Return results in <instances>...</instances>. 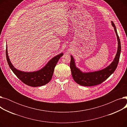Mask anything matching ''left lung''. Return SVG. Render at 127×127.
<instances>
[{
  "label": "left lung",
  "mask_w": 127,
  "mask_h": 127,
  "mask_svg": "<svg viewBox=\"0 0 127 127\" xmlns=\"http://www.w3.org/2000/svg\"><path fill=\"white\" fill-rule=\"evenodd\" d=\"M111 23L112 25L114 27L117 36L118 48L116 55L114 60L108 67L96 71L84 72L76 67L74 58L72 56H70L71 60L70 62V68L71 75L75 81L79 85L85 86H92L101 84L106 79H108L114 72L117 68L121 52V44L115 24L113 22H111Z\"/></svg>",
  "instance_id": "left-lung-1"
}]
</instances>
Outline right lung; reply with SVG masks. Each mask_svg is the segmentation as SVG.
Segmentation results:
<instances>
[{
    "label": "right lung",
    "instance_id": "1",
    "mask_svg": "<svg viewBox=\"0 0 127 127\" xmlns=\"http://www.w3.org/2000/svg\"><path fill=\"white\" fill-rule=\"evenodd\" d=\"M63 53L52 58L41 69L33 72H25L16 69L11 63L9 58L7 45L6 46V57L9 66L17 77L24 83L32 87H37L48 83L52 78L55 66Z\"/></svg>",
    "mask_w": 127,
    "mask_h": 127
}]
</instances>
